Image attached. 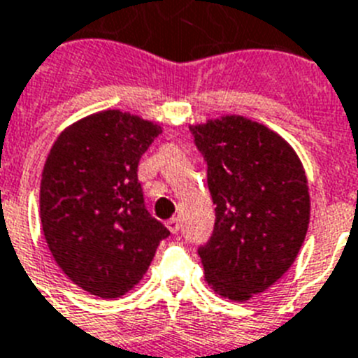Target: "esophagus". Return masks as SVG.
Returning a JSON list of instances; mask_svg holds the SVG:
<instances>
[{"instance_id": "34e87169", "label": "esophagus", "mask_w": 358, "mask_h": 358, "mask_svg": "<svg viewBox=\"0 0 358 358\" xmlns=\"http://www.w3.org/2000/svg\"><path fill=\"white\" fill-rule=\"evenodd\" d=\"M167 227H169L171 233H174V235H176V233L180 231V218H178V216H173L171 220H167Z\"/></svg>"}]
</instances>
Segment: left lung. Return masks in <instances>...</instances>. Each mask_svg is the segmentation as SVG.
<instances>
[{
  "label": "left lung",
  "instance_id": "1",
  "mask_svg": "<svg viewBox=\"0 0 358 358\" xmlns=\"http://www.w3.org/2000/svg\"><path fill=\"white\" fill-rule=\"evenodd\" d=\"M207 162L215 229L198 249L207 284L244 302L271 287L295 262L309 225L302 162L275 131L244 116L191 125Z\"/></svg>",
  "mask_w": 358,
  "mask_h": 358
}]
</instances>
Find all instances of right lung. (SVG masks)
I'll use <instances>...</instances> for the list:
<instances>
[{
	"label": "right lung",
	"mask_w": 358,
	"mask_h": 358,
	"mask_svg": "<svg viewBox=\"0 0 358 358\" xmlns=\"http://www.w3.org/2000/svg\"><path fill=\"white\" fill-rule=\"evenodd\" d=\"M160 125L101 110L72 123L50 149L40 185L50 253L78 287L116 299L133 289L171 235L143 203L138 164Z\"/></svg>",
	"instance_id": "add662e5"
}]
</instances>
